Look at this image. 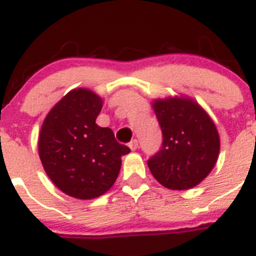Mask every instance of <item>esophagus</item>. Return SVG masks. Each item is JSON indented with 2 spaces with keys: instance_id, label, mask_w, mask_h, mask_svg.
Masks as SVG:
<instances>
[{
  "instance_id": "1",
  "label": "esophagus",
  "mask_w": 256,
  "mask_h": 256,
  "mask_svg": "<svg viewBox=\"0 0 256 256\" xmlns=\"http://www.w3.org/2000/svg\"><path fill=\"white\" fill-rule=\"evenodd\" d=\"M128 146H130V148L132 151H134V150H137V148H138V141H137V140H132V141L130 142V144H128Z\"/></svg>"
}]
</instances>
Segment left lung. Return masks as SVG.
<instances>
[{"label":"left lung","mask_w":256,"mask_h":256,"mask_svg":"<svg viewBox=\"0 0 256 256\" xmlns=\"http://www.w3.org/2000/svg\"><path fill=\"white\" fill-rule=\"evenodd\" d=\"M152 108L162 144L148 160L150 172L166 188L198 186L218 160L220 142L216 124L204 108L187 97L155 100Z\"/></svg>","instance_id":"left-lung-1"}]
</instances>
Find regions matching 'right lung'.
<instances>
[{
    "instance_id": "obj_1",
    "label": "right lung",
    "mask_w": 256,
    "mask_h": 256,
    "mask_svg": "<svg viewBox=\"0 0 256 256\" xmlns=\"http://www.w3.org/2000/svg\"><path fill=\"white\" fill-rule=\"evenodd\" d=\"M102 100L87 88L65 94L47 114L38 140L44 170L58 190L80 200L104 195L120 172L119 144L110 128L96 124Z\"/></svg>"
}]
</instances>
